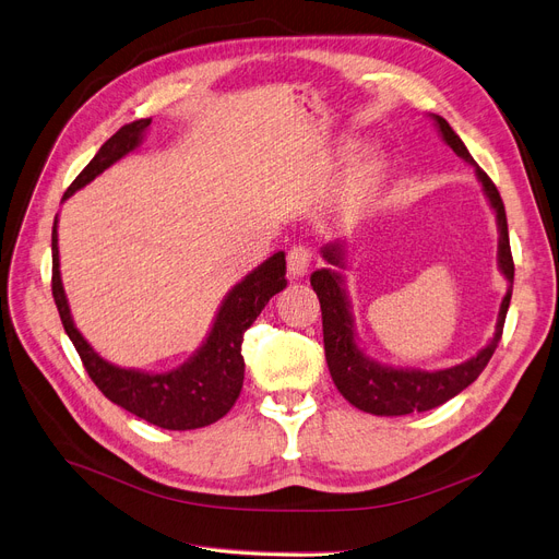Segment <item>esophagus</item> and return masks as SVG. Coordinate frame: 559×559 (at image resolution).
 <instances>
[{"label":"esophagus","mask_w":559,"mask_h":559,"mask_svg":"<svg viewBox=\"0 0 559 559\" xmlns=\"http://www.w3.org/2000/svg\"><path fill=\"white\" fill-rule=\"evenodd\" d=\"M310 258H312V253L304 245H295L293 249H289L287 251V272H289V276H293V278L306 276L308 266H310Z\"/></svg>","instance_id":"34e87169"}]
</instances>
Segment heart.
Here are the masks:
<instances>
[{"label":"heart","mask_w":559,"mask_h":559,"mask_svg":"<svg viewBox=\"0 0 559 559\" xmlns=\"http://www.w3.org/2000/svg\"><path fill=\"white\" fill-rule=\"evenodd\" d=\"M381 178V162L379 159H368L362 162L354 176L349 178V185H347V197L349 199H356V197H362V193H368Z\"/></svg>","instance_id":"heart-1"}]
</instances>
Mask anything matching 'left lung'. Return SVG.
<instances>
[{
  "instance_id": "obj_1",
  "label": "left lung",
  "mask_w": 559,
  "mask_h": 559,
  "mask_svg": "<svg viewBox=\"0 0 559 559\" xmlns=\"http://www.w3.org/2000/svg\"><path fill=\"white\" fill-rule=\"evenodd\" d=\"M436 130L441 139L450 145L456 157L464 159L475 168V176L481 185L484 197H487L491 210L496 212L498 224V270L507 278V295L500 301L496 333L473 358L459 362V366L443 370H418V368H393L370 358L358 347V335L354 326L352 301L347 297L345 276L340 270L347 266V245L345 241H331L322 247V258L333 264L326 270H318L310 274V285L318 293L322 306V329H324V352L329 372L340 391L349 404L366 411L372 416H406L414 411H429L445 404L464 388H468L481 370L491 360L507 318L509 301H512L514 287V260L512 249H509V233H507V214L500 193L491 178L481 171L471 157L464 141L450 128L445 118L431 114Z\"/></svg>"
}]
</instances>
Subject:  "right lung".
<instances>
[{"label":"right lung","instance_id":"1","mask_svg":"<svg viewBox=\"0 0 559 559\" xmlns=\"http://www.w3.org/2000/svg\"><path fill=\"white\" fill-rule=\"evenodd\" d=\"M148 126L151 118H139L107 139L98 155L68 187L61 203L107 171L111 164L134 153ZM57 224L59 216L52 226V297L68 337L72 340L88 377L100 388L103 395L120 408L130 411L136 418L162 429H199L224 418L239 397L241 383H245V356H241L245 331L255 322L266 301L287 285L285 253L278 251L272 258H266L251 274L228 289V295L214 314L203 345L182 366L166 372H145L109 362L88 345V340L75 326L61 283Z\"/></svg>","mask_w":559,"mask_h":559}]
</instances>
